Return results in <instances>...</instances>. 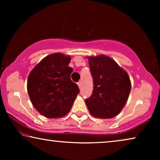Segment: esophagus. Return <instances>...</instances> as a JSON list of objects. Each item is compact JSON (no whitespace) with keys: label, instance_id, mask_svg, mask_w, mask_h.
<instances>
[{"label":"esophagus","instance_id":"esophagus-1","mask_svg":"<svg viewBox=\"0 0 160 160\" xmlns=\"http://www.w3.org/2000/svg\"><path fill=\"white\" fill-rule=\"evenodd\" d=\"M77 84H78V87H79V88H81V86H82V82H78L77 83Z\"/></svg>","mask_w":160,"mask_h":160}]
</instances>
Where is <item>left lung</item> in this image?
Instances as JSON below:
<instances>
[{
	"instance_id": "left-lung-1",
	"label": "left lung",
	"mask_w": 160,
	"mask_h": 160,
	"mask_svg": "<svg viewBox=\"0 0 160 160\" xmlns=\"http://www.w3.org/2000/svg\"><path fill=\"white\" fill-rule=\"evenodd\" d=\"M93 91L85 100L93 117L110 119L119 114L130 92V77L112 59L105 55L89 57Z\"/></svg>"
}]
</instances>
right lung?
Wrapping results in <instances>:
<instances>
[{
	"instance_id": "1",
	"label": "right lung",
	"mask_w": 160,
	"mask_h": 160,
	"mask_svg": "<svg viewBox=\"0 0 160 160\" xmlns=\"http://www.w3.org/2000/svg\"><path fill=\"white\" fill-rule=\"evenodd\" d=\"M71 57L54 53L43 58L30 72L28 92L34 108L47 118H59L71 110L79 89L71 79Z\"/></svg>"
}]
</instances>
